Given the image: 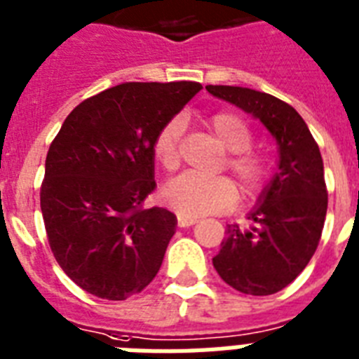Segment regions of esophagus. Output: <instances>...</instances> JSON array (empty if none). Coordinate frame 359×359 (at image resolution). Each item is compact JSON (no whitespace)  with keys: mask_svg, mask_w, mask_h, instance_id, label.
<instances>
[{"mask_svg":"<svg viewBox=\"0 0 359 359\" xmlns=\"http://www.w3.org/2000/svg\"><path fill=\"white\" fill-rule=\"evenodd\" d=\"M198 224L196 216H187V215H177V226L180 227H189Z\"/></svg>","mask_w":359,"mask_h":359,"instance_id":"esophagus-1","label":"esophagus"}]
</instances>
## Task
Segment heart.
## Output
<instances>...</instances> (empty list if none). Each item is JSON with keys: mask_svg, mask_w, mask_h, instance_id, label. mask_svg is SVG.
Listing matches in <instances>:
<instances>
[{"mask_svg": "<svg viewBox=\"0 0 359 359\" xmlns=\"http://www.w3.org/2000/svg\"><path fill=\"white\" fill-rule=\"evenodd\" d=\"M209 128L227 148L224 168H227L244 198L257 196L269 177V158L262 148L255 147L250 123L236 111H218L209 119ZM185 121L172 117L163 124L154 137L152 150L167 172H174L182 163V137ZM227 176L201 177L183 174L163 189V201L180 215L201 216L226 211L238 200V191Z\"/></svg>", "mask_w": 359, "mask_h": 359, "instance_id": "b5f03b06", "label": "heart"}]
</instances>
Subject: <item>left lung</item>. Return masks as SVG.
I'll return each instance as SVG.
<instances>
[{
	"mask_svg": "<svg viewBox=\"0 0 359 359\" xmlns=\"http://www.w3.org/2000/svg\"><path fill=\"white\" fill-rule=\"evenodd\" d=\"M209 93L262 121L279 143V170L251 212L250 229L227 227L215 269L231 288L271 295L306 268L321 240L328 192L323 158L303 117L273 95L236 86H207Z\"/></svg>",
	"mask_w": 359,
	"mask_h": 359,
	"instance_id": "left-lung-1",
	"label": "left lung"
}]
</instances>
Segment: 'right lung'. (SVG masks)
<instances>
[{"label": "right lung", "mask_w": 359, "mask_h": 359, "mask_svg": "<svg viewBox=\"0 0 359 359\" xmlns=\"http://www.w3.org/2000/svg\"><path fill=\"white\" fill-rule=\"evenodd\" d=\"M201 90L200 82H126L82 100L46 158L40 207L49 248L76 286L124 301L161 268L176 216L144 209L156 189L158 130Z\"/></svg>", "instance_id": "1"}]
</instances>
